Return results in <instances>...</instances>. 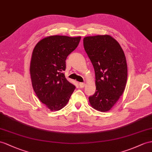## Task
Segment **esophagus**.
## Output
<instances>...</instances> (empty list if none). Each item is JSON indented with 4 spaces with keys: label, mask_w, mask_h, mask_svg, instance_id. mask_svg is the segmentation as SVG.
I'll return each instance as SVG.
<instances>
[{
    "label": "esophagus",
    "mask_w": 152,
    "mask_h": 152,
    "mask_svg": "<svg viewBox=\"0 0 152 152\" xmlns=\"http://www.w3.org/2000/svg\"><path fill=\"white\" fill-rule=\"evenodd\" d=\"M79 86H80V88H84L85 86V84L84 83H79Z\"/></svg>",
    "instance_id": "obj_1"
}]
</instances>
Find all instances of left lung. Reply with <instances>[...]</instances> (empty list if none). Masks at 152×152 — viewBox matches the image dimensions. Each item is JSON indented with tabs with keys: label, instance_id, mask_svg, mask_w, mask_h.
<instances>
[{
	"label": "left lung",
	"instance_id": "obj_1",
	"mask_svg": "<svg viewBox=\"0 0 152 152\" xmlns=\"http://www.w3.org/2000/svg\"><path fill=\"white\" fill-rule=\"evenodd\" d=\"M83 44L95 73L96 91L89 102L95 110L108 112L123 95L126 84L124 53L119 42L108 35L86 37Z\"/></svg>",
	"mask_w": 152,
	"mask_h": 152
}]
</instances>
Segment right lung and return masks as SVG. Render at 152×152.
Returning <instances> with one entry per match:
<instances>
[{
	"label": "right lung",
	"instance_id": "obj_1",
	"mask_svg": "<svg viewBox=\"0 0 152 152\" xmlns=\"http://www.w3.org/2000/svg\"><path fill=\"white\" fill-rule=\"evenodd\" d=\"M80 39L51 35L40 40L33 50L29 68L32 86L39 99L51 111L63 108L75 89L63 71L66 58L78 46Z\"/></svg>",
	"mask_w": 152,
	"mask_h": 152
}]
</instances>
